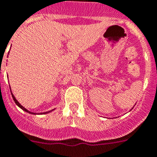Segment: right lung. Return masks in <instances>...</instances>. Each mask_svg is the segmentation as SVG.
<instances>
[{"mask_svg": "<svg viewBox=\"0 0 157 157\" xmlns=\"http://www.w3.org/2000/svg\"><path fill=\"white\" fill-rule=\"evenodd\" d=\"M12 95H13V100H14V101H15V103H16V105H17V106H18V107H20V108H21V109H22V110H24V111H26V112H28V113H31V112H30V111H28V110H27V109H25V108H24V107H23V106H21V105H20V103H19V102H18V101H17V100H16V98H15V96H14V95H13V94H12ZM46 113H47V112H46ZM31 114H35V113H31ZM43 114H44V113H43ZM45 114H46V113H45Z\"/></svg>", "mask_w": 157, "mask_h": 157, "instance_id": "obj_1", "label": "right lung"}]
</instances>
